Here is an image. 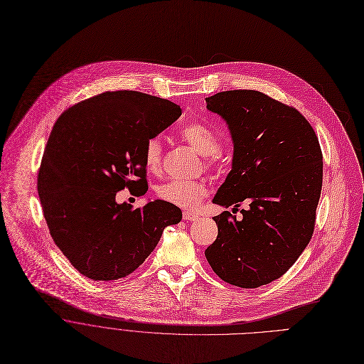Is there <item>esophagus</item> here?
<instances>
[{
  "label": "esophagus",
  "instance_id": "obj_1",
  "mask_svg": "<svg viewBox=\"0 0 364 364\" xmlns=\"http://www.w3.org/2000/svg\"><path fill=\"white\" fill-rule=\"evenodd\" d=\"M182 216H183V220H185V221H191V223L198 220V215H196L195 212H191V210H183Z\"/></svg>",
  "mask_w": 364,
  "mask_h": 364
}]
</instances>
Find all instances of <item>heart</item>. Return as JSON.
I'll return each mask as SVG.
<instances>
[{
	"instance_id": "1",
	"label": "heart",
	"mask_w": 364,
	"mask_h": 364,
	"mask_svg": "<svg viewBox=\"0 0 364 364\" xmlns=\"http://www.w3.org/2000/svg\"><path fill=\"white\" fill-rule=\"evenodd\" d=\"M181 137L200 154L208 166H216L221 162L220 137L216 132L203 122H191L179 130ZM144 165L148 171L156 173L162 168V141L158 136L149 137L144 143ZM159 199L181 208H195L206 195L208 186L202 181H169L156 186Z\"/></svg>"
}]
</instances>
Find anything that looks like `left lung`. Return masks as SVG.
Wrapping results in <instances>:
<instances>
[{"label":"left lung","instance_id":"8db88e82","mask_svg":"<svg viewBox=\"0 0 364 364\" xmlns=\"http://www.w3.org/2000/svg\"><path fill=\"white\" fill-rule=\"evenodd\" d=\"M208 110L228 124L232 169L213 203L248 202L242 220L228 210L213 216L218 237L205 250L221 279L257 288L284 275L309 245L323 185V154L307 119L257 90L206 97Z\"/></svg>","mask_w":364,"mask_h":364}]
</instances>
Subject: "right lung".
Wrapping results in <instances>:
<instances>
[{
	"instance_id": "right-lung-1",
	"label": "right lung",
	"mask_w": 364,
	"mask_h": 364,
	"mask_svg": "<svg viewBox=\"0 0 364 364\" xmlns=\"http://www.w3.org/2000/svg\"><path fill=\"white\" fill-rule=\"evenodd\" d=\"M178 105L133 90L105 92L68 107L48 137L37 178L50 235L80 274L112 281L132 274L181 223L178 206L117 203L124 188L148 191L143 152L171 126Z\"/></svg>"
}]
</instances>
